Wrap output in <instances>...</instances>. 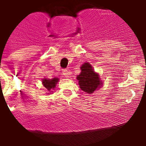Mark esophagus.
Here are the masks:
<instances>
[{"mask_svg": "<svg viewBox=\"0 0 146 146\" xmlns=\"http://www.w3.org/2000/svg\"><path fill=\"white\" fill-rule=\"evenodd\" d=\"M63 74L64 75V76L66 78L70 77V71H68L66 69H64L63 70Z\"/></svg>", "mask_w": 146, "mask_h": 146, "instance_id": "1", "label": "esophagus"}]
</instances>
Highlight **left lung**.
I'll return each instance as SVG.
<instances>
[{"mask_svg":"<svg viewBox=\"0 0 146 146\" xmlns=\"http://www.w3.org/2000/svg\"><path fill=\"white\" fill-rule=\"evenodd\" d=\"M80 68L81 73L77 76L80 89L88 94L93 93L103 84L100 80L99 75L93 70L92 66L89 63H85Z\"/></svg>","mask_w":146,"mask_h":146,"instance_id":"1","label":"left lung"}]
</instances>
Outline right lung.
Masks as SVG:
<instances>
[{"instance_id":"add662e5","label":"right lung","mask_w":146,"mask_h":146,"mask_svg":"<svg viewBox=\"0 0 146 146\" xmlns=\"http://www.w3.org/2000/svg\"><path fill=\"white\" fill-rule=\"evenodd\" d=\"M59 81V80L57 78H54L52 80H47V79H44L42 80V83H43V86H44V88L48 90V91H50L54 89L56 86V84L57 83V82Z\"/></svg>"}]
</instances>
